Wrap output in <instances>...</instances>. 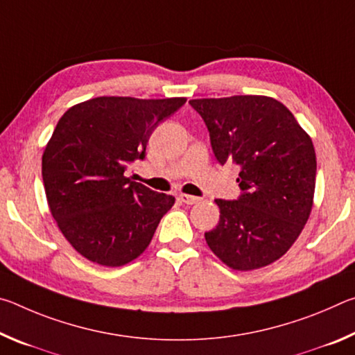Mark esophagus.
I'll return each instance as SVG.
<instances>
[{
  "label": "esophagus",
  "instance_id": "34e87169",
  "mask_svg": "<svg viewBox=\"0 0 355 355\" xmlns=\"http://www.w3.org/2000/svg\"><path fill=\"white\" fill-rule=\"evenodd\" d=\"M180 200H182L183 203H186V205H194V203H197L200 199H199V197H196V196L180 194Z\"/></svg>",
  "mask_w": 355,
  "mask_h": 355
}]
</instances>
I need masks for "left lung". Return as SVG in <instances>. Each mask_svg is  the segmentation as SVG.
<instances>
[{
  "label": "left lung",
  "instance_id": "obj_1",
  "mask_svg": "<svg viewBox=\"0 0 355 355\" xmlns=\"http://www.w3.org/2000/svg\"><path fill=\"white\" fill-rule=\"evenodd\" d=\"M216 159L239 166L236 200L216 199L219 222L207 244L227 266L252 271L279 260L313 207L316 155L310 136L280 101L264 95L197 98Z\"/></svg>",
  "mask_w": 355,
  "mask_h": 355
}]
</instances>
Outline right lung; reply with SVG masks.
<instances>
[{"instance_id": "add662e5", "label": "right lung", "mask_w": 355, "mask_h": 355, "mask_svg": "<svg viewBox=\"0 0 355 355\" xmlns=\"http://www.w3.org/2000/svg\"><path fill=\"white\" fill-rule=\"evenodd\" d=\"M186 98L97 97L59 119L42 156L48 207L73 249L101 266L139 257L175 197L125 177L150 135Z\"/></svg>"}]
</instances>
